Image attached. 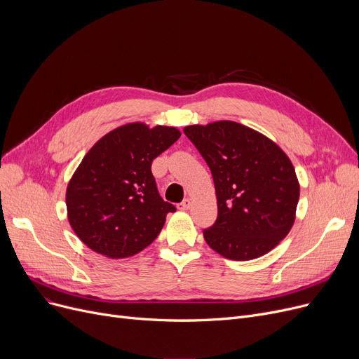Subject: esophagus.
<instances>
[{"instance_id": "obj_1", "label": "esophagus", "mask_w": 359, "mask_h": 359, "mask_svg": "<svg viewBox=\"0 0 359 359\" xmlns=\"http://www.w3.org/2000/svg\"><path fill=\"white\" fill-rule=\"evenodd\" d=\"M191 205H192V201L186 198V199H183V201L179 203V210H182V211L189 210V208H191Z\"/></svg>"}]
</instances>
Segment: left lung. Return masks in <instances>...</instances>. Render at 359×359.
Instances as JSON below:
<instances>
[{
	"label": "left lung",
	"mask_w": 359,
	"mask_h": 359,
	"mask_svg": "<svg viewBox=\"0 0 359 359\" xmlns=\"http://www.w3.org/2000/svg\"><path fill=\"white\" fill-rule=\"evenodd\" d=\"M183 132L215 184L218 217L203 230L208 246L231 260H252L276 248L292 227L299 199L288 156L260 132L231 121Z\"/></svg>",
	"instance_id": "1"
}]
</instances>
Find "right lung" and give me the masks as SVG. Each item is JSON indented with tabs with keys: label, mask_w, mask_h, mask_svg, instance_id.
Wrapping results in <instances>:
<instances>
[{
	"label": "right lung",
	"mask_w": 359,
	"mask_h": 359,
	"mask_svg": "<svg viewBox=\"0 0 359 359\" xmlns=\"http://www.w3.org/2000/svg\"><path fill=\"white\" fill-rule=\"evenodd\" d=\"M179 138L172 126L128 123L91 147L67 187L69 224L87 248L122 259L157 238L176 206L160 196L151 164Z\"/></svg>",
	"instance_id": "1"
}]
</instances>
